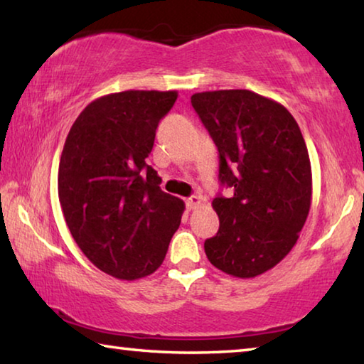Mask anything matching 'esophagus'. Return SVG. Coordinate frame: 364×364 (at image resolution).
<instances>
[{"label": "esophagus", "mask_w": 364, "mask_h": 364, "mask_svg": "<svg viewBox=\"0 0 364 364\" xmlns=\"http://www.w3.org/2000/svg\"><path fill=\"white\" fill-rule=\"evenodd\" d=\"M202 204V197L200 196H191L189 199L186 200V207L189 208V210H194V208H197Z\"/></svg>", "instance_id": "34e87169"}]
</instances>
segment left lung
Masks as SVG:
<instances>
[{
	"label": "left lung",
	"instance_id": "obj_1",
	"mask_svg": "<svg viewBox=\"0 0 364 364\" xmlns=\"http://www.w3.org/2000/svg\"><path fill=\"white\" fill-rule=\"evenodd\" d=\"M191 104L220 152V181L232 197H217V236L207 258L234 278L274 268L297 242L311 205V164L292 114L249 90L204 91Z\"/></svg>",
	"mask_w": 364,
	"mask_h": 364
}]
</instances>
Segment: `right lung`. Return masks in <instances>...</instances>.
Returning a JSON list of instances; mask_svg holds the SVG:
<instances>
[{
    "label": "right lung",
    "instance_id": "add662e5",
    "mask_svg": "<svg viewBox=\"0 0 364 364\" xmlns=\"http://www.w3.org/2000/svg\"><path fill=\"white\" fill-rule=\"evenodd\" d=\"M176 91L128 90L90 102L73 122L59 162L65 223L104 273L134 281L162 264L184 202L160 189L146 164Z\"/></svg>",
    "mask_w": 364,
    "mask_h": 364
}]
</instances>
